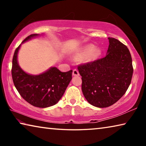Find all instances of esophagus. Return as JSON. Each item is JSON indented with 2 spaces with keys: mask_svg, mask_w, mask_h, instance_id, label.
Wrapping results in <instances>:
<instances>
[{
  "mask_svg": "<svg viewBox=\"0 0 146 146\" xmlns=\"http://www.w3.org/2000/svg\"><path fill=\"white\" fill-rule=\"evenodd\" d=\"M73 76H78L79 75V73H78V71L77 70H73Z\"/></svg>",
  "mask_w": 146,
  "mask_h": 146,
  "instance_id": "1",
  "label": "esophagus"
}]
</instances>
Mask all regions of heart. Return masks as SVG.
<instances>
[{
	"instance_id": "heart-1",
	"label": "heart",
	"mask_w": 146,
	"mask_h": 146,
	"mask_svg": "<svg viewBox=\"0 0 146 146\" xmlns=\"http://www.w3.org/2000/svg\"><path fill=\"white\" fill-rule=\"evenodd\" d=\"M95 46L93 45H89L86 46L84 49L82 50V51L78 54V56L79 57H84L86 55L87 56L86 59L89 61H92L95 60L96 59H97L98 56H100L101 53V51L99 49L95 48Z\"/></svg>"
}]
</instances>
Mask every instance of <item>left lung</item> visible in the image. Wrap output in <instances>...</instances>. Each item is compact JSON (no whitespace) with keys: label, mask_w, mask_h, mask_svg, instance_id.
Listing matches in <instances>:
<instances>
[{"label":"left lung","mask_w":146,"mask_h":146,"mask_svg":"<svg viewBox=\"0 0 146 146\" xmlns=\"http://www.w3.org/2000/svg\"><path fill=\"white\" fill-rule=\"evenodd\" d=\"M105 57L78 66L82 76L83 95L90 104L106 108L117 102L126 92L131 81L132 58L127 46L109 37Z\"/></svg>","instance_id":"left-lung-1"}]
</instances>
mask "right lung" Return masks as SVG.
Returning a JSON list of instances; mask_svg holds the SVG:
<instances>
[{"label":"right lung","mask_w":146,"mask_h":146,"mask_svg":"<svg viewBox=\"0 0 146 146\" xmlns=\"http://www.w3.org/2000/svg\"><path fill=\"white\" fill-rule=\"evenodd\" d=\"M37 35H30L22 43ZM20 46L15 51L11 68L12 78L17 90L26 102L35 107L44 108L56 104L70 82L73 71L62 72L53 67L39 75L27 74L19 67L17 62Z\"/></svg>","instance_id":"right-lung-1"}]
</instances>
